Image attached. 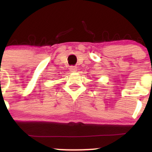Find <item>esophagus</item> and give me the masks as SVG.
Returning a JSON list of instances; mask_svg holds the SVG:
<instances>
[{
  "mask_svg": "<svg viewBox=\"0 0 152 152\" xmlns=\"http://www.w3.org/2000/svg\"><path fill=\"white\" fill-rule=\"evenodd\" d=\"M70 71L71 72V73H75V72L77 71V68L75 66H71L70 67Z\"/></svg>",
  "mask_w": 152,
  "mask_h": 152,
  "instance_id": "esophagus-1",
  "label": "esophagus"
}]
</instances>
